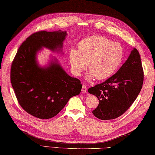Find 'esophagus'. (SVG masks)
Instances as JSON below:
<instances>
[{"mask_svg":"<svg viewBox=\"0 0 155 155\" xmlns=\"http://www.w3.org/2000/svg\"><path fill=\"white\" fill-rule=\"evenodd\" d=\"M87 86H86V85L83 84V87H82V92H83V93H85L87 92Z\"/></svg>","mask_w":155,"mask_h":155,"instance_id":"34e87169","label":"esophagus"}]
</instances>
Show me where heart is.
<instances>
[{
    "label": "heart",
    "mask_w": 155,
    "mask_h": 155,
    "mask_svg": "<svg viewBox=\"0 0 155 155\" xmlns=\"http://www.w3.org/2000/svg\"><path fill=\"white\" fill-rule=\"evenodd\" d=\"M124 57V50L117 42H113L102 36L83 39L78 44V50L69 52L72 72L79 77L88 67L90 71L87 79L97 77L103 80L110 77L119 67Z\"/></svg>",
    "instance_id": "b5f03b06"
}]
</instances>
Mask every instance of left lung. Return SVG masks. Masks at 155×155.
I'll use <instances>...</instances> for the list:
<instances>
[{
    "label": "left lung",
    "instance_id": "obj_1",
    "mask_svg": "<svg viewBox=\"0 0 155 155\" xmlns=\"http://www.w3.org/2000/svg\"><path fill=\"white\" fill-rule=\"evenodd\" d=\"M144 71L137 49L134 48L127 61L114 74L103 83L88 88L99 101L93 111L101 120L114 119L124 114L136 100L142 88Z\"/></svg>",
    "mask_w": 155,
    "mask_h": 155
}]
</instances>
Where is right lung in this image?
<instances>
[{
    "mask_svg": "<svg viewBox=\"0 0 155 155\" xmlns=\"http://www.w3.org/2000/svg\"><path fill=\"white\" fill-rule=\"evenodd\" d=\"M66 35L61 30L34 32L20 46L12 62L11 82L18 103L27 113L41 119L56 116L81 91V81L68 76L60 65L52 63L41 68L35 61L42 47L52 51L61 48Z\"/></svg>",
    "mask_w": 155,
    "mask_h": 155,
    "instance_id": "right-lung-1",
    "label": "right lung"
}]
</instances>
